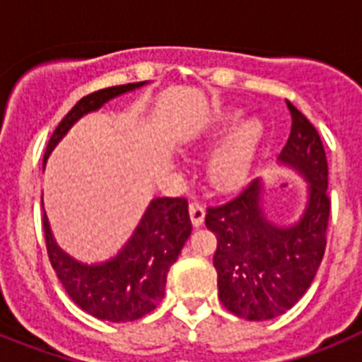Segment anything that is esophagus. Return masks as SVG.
<instances>
[{
    "label": "esophagus",
    "mask_w": 362,
    "mask_h": 362,
    "mask_svg": "<svg viewBox=\"0 0 362 362\" xmlns=\"http://www.w3.org/2000/svg\"><path fill=\"white\" fill-rule=\"evenodd\" d=\"M188 212H190V219L194 223V226L203 225L204 221V206L199 203V201H192L188 204Z\"/></svg>",
    "instance_id": "1"
}]
</instances>
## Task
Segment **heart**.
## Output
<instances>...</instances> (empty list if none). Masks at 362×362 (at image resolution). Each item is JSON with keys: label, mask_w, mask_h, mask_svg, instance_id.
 Masks as SVG:
<instances>
[{"label": "heart", "mask_w": 362, "mask_h": 362, "mask_svg": "<svg viewBox=\"0 0 362 362\" xmlns=\"http://www.w3.org/2000/svg\"><path fill=\"white\" fill-rule=\"evenodd\" d=\"M239 117H241V112L238 110L223 112L214 117L206 136L210 139H216L217 136L225 134L232 124L238 123ZM263 134L264 129L261 121L248 119L228 137V141L214 153L210 161L209 175L214 187L219 190H233L245 181L254 165L259 145L263 141Z\"/></svg>", "instance_id": "b5f03b06"}]
</instances>
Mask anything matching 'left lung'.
<instances>
[{
	"label": "left lung",
	"instance_id": "left-lung-1",
	"mask_svg": "<svg viewBox=\"0 0 362 362\" xmlns=\"http://www.w3.org/2000/svg\"><path fill=\"white\" fill-rule=\"evenodd\" d=\"M292 130L279 161L308 181L305 212L292 226H276L261 206L254 179L238 196L206 209L204 225L217 238L214 267L219 299L248 321L283 315L310 288L326 248L330 217L328 161L319 132L290 101Z\"/></svg>",
	"mask_w": 362,
	"mask_h": 362
}]
</instances>
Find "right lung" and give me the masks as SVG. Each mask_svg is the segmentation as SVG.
I'll return each mask as SVG.
<instances>
[{"instance_id":"add662e5","label":"right lung","mask_w":362,"mask_h":362,"mask_svg":"<svg viewBox=\"0 0 362 362\" xmlns=\"http://www.w3.org/2000/svg\"><path fill=\"white\" fill-rule=\"evenodd\" d=\"M145 83L108 86L79 99L50 136L43 168L54 146L79 117ZM43 230L50 264L70 299L94 317L124 322L143 317L161 303L166 276L190 235L192 221L185 197H156L150 201L129 243L116 257L101 264H83L66 255L54 241L45 212Z\"/></svg>"}]
</instances>
